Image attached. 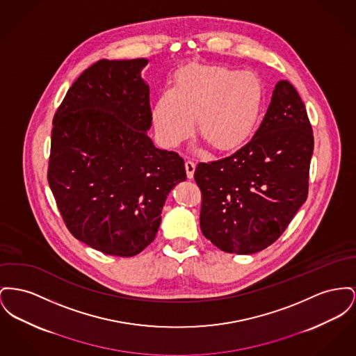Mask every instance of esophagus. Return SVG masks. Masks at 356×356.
<instances>
[{
  "label": "esophagus",
  "instance_id": "esophagus-1",
  "mask_svg": "<svg viewBox=\"0 0 356 356\" xmlns=\"http://www.w3.org/2000/svg\"><path fill=\"white\" fill-rule=\"evenodd\" d=\"M195 167H196V164L193 163V160L188 159V160L186 161V170H187V176H188V179H192V177H193Z\"/></svg>",
  "mask_w": 356,
  "mask_h": 356
}]
</instances>
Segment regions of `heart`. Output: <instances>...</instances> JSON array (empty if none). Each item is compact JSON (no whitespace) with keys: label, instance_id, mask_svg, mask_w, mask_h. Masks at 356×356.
<instances>
[{"label":"heart","instance_id":"obj_1","mask_svg":"<svg viewBox=\"0 0 356 356\" xmlns=\"http://www.w3.org/2000/svg\"><path fill=\"white\" fill-rule=\"evenodd\" d=\"M265 102L261 79L249 71L225 65H191L164 90L152 118L160 141L180 144L192 129L215 150L245 144L259 124Z\"/></svg>","mask_w":356,"mask_h":356}]
</instances>
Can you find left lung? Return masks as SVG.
<instances>
[{
	"label": "left lung",
	"instance_id": "1",
	"mask_svg": "<svg viewBox=\"0 0 356 356\" xmlns=\"http://www.w3.org/2000/svg\"><path fill=\"white\" fill-rule=\"evenodd\" d=\"M312 153L305 105L292 84L280 81L250 141L195 169L203 235L226 252L254 254L270 246L307 200Z\"/></svg>",
	"mask_w": 356,
	"mask_h": 356
}]
</instances>
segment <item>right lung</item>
I'll return each mask as SVG.
<instances>
[{
    "mask_svg": "<svg viewBox=\"0 0 356 356\" xmlns=\"http://www.w3.org/2000/svg\"><path fill=\"white\" fill-rule=\"evenodd\" d=\"M147 59L106 60L84 70L54 117L48 183L70 232L108 255L150 245L168 193L187 179L176 152L157 149Z\"/></svg>",
    "mask_w": 356,
    "mask_h": 356,
    "instance_id": "obj_1",
    "label": "right lung"
}]
</instances>
